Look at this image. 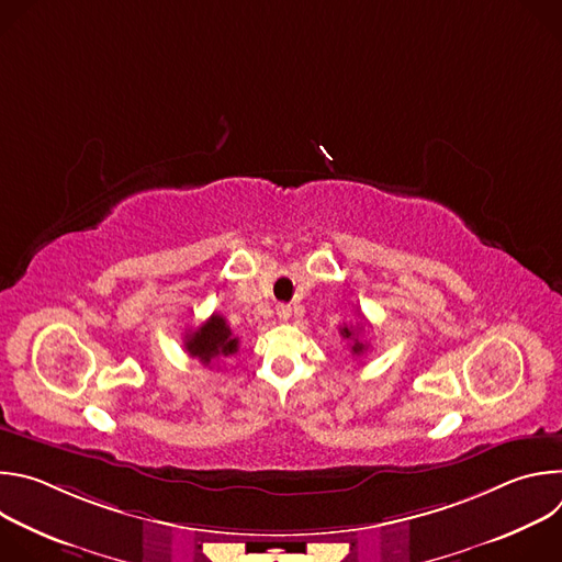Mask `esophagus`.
Here are the masks:
<instances>
[{"mask_svg": "<svg viewBox=\"0 0 562 562\" xmlns=\"http://www.w3.org/2000/svg\"><path fill=\"white\" fill-rule=\"evenodd\" d=\"M276 313H278V317L282 319V323H286V319L291 317V304H278Z\"/></svg>", "mask_w": 562, "mask_h": 562, "instance_id": "esophagus-1", "label": "esophagus"}]
</instances>
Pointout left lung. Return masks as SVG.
<instances>
[{
  "instance_id": "left-lung-1",
  "label": "left lung",
  "mask_w": 562,
  "mask_h": 562,
  "mask_svg": "<svg viewBox=\"0 0 562 562\" xmlns=\"http://www.w3.org/2000/svg\"><path fill=\"white\" fill-rule=\"evenodd\" d=\"M360 331H362V323H360L358 327H349V325H342V327H340V336H342L345 340H351V351H353V356H360V353L367 351V345L360 342V338H358Z\"/></svg>"
}]
</instances>
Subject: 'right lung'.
<instances>
[{
  "mask_svg": "<svg viewBox=\"0 0 562 562\" xmlns=\"http://www.w3.org/2000/svg\"><path fill=\"white\" fill-rule=\"evenodd\" d=\"M184 349L191 358H198L204 367L217 358L233 356L237 351V338H233L226 319L220 313H213L202 327L187 334Z\"/></svg>",
  "mask_w": 562,
  "mask_h": 562,
  "instance_id": "add662e5",
  "label": "right lung"
}]
</instances>
